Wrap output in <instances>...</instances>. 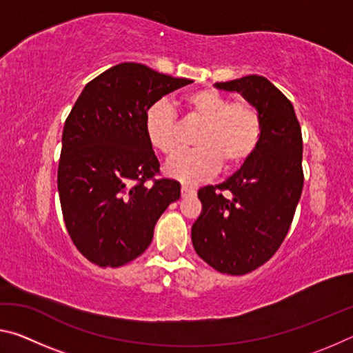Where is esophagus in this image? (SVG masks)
I'll return each mask as SVG.
<instances>
[{
	"instance_id": "34e87169",
	"label": "esophagus",
	"mask_w": 353,
	"mask_h": 353,
	"mask_svg": "<svg viewBox=\"0 0 353 353\" xmlns=\"http://www.w3.org/2000/svg\"><path fill=\"white\" fill-rule=\"evenodd\" d=\"M181 193H182V198H188V196H194L196 194V190L188 187V185H182Z\"/></svg>"
}]
</instances>
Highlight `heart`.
Instances as JSON below:
<instances>
[{"label": "heart", "instance_id": "1", "mask_svg": "<svg viewBox=\"0 0 353 353\" xmlns=\"http://www.w3.org/2000/svg\"><path fill=\"white\" fill-rule=\"evenodd\" d=\"M185 107L191 118L202 121L194 139L198 148L171 157L165 165L166 176L183 183H199L221 168H236L259 146L263 119L249 101H235L214 90L187 94ZM145 134L155 151L170 155L177 148L176 113L166 101H157L146 110Z\"/></svg>", "mask_w": 353, "mask_h": 353}]
</instances>
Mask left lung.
I'll return each mask as SVG.
<instances>
[{
  "mask_svg": "<svg viewBox=\"0 0 353 353\" xmlns=\"http://www.w3.org/2000/svg\"><path fill=\"white\" fill-rule=\"evenodd\" d=\"M214 87L252 103L263 132L240 170L198 191L202 212L191 241L214 270L243 276L270 260L288 234L303 187L302 132L290 99L266 77L250 74Z\"/></svg>",
  "mask_w": 353,
  "mask_h": 353,
  "instance_id": "1",
  "label": "left lung"
}]
</instances>
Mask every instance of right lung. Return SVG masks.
Returning <instances> with one entry per match:
<instances>
[{
    "instance_id": "obj_1",
    "label": "right lung",
    "mask_w": 353,
    "mask_h": 353,
    "mask_svg": "<svg viewBox=\"0 0 353 353\" xmlns=\"http://www.w3.org/2000/svg\"><path fill=\"white\" fill-rule=\"evenodd\" d=\"M191 82L141 63H119L88 82L71 109L57 190L71 240L94 265L135 260L151 244L166 207L181 198L177 181L154 179L160 163L146 139L145 115Z\"/></svg>"
}]
</instances>
